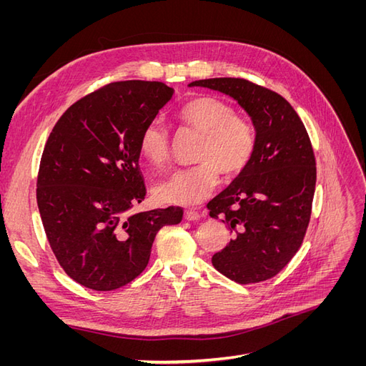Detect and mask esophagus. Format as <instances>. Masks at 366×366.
Segmentation results:
<instances>
[{
  "label": "esophagus",
  "mask_w": 366,
  "mask_h": 366,
  "mask_svg": "<svg viewBox=\"0 0 366 366\" xmlns=\"http://www.w3.org/2000/svg\"><path fill=\"white\" fill-rule=\"evenodd\" d=\"M198 218H200V214L195 212V210H192V209L184 210V219L186 221H197Z\"/></svg>",
  "instance_id": "obj_1"
}]
</instances>
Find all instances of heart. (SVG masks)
<instances>
[{
	"instance_id": "1",
	"label": "heart",
	"mask_w": 366,
	"mask_h": 366,
	"mask_svg": "<svg viewBox=\"0 0 366 366\" xmlns=\"http://www.w3.org/2000/svg\"><path fill=\"white\" fill-rule=\"evenodd\" d=\"M184 125L197 129L203 139L197 152V166L175 171L157 186V198L166 204L195 206L210 195L218 182L219 169L235 175L246 168L254 151V129L250 122L237 117L235 108L217 97H198L179 113ZM142 157L156 168L169 159V134L154 120L142 131Z\"/></svg>"
}]
</instances>
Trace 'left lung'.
<instances>
[{
  "label": "left lung",
  "mask_w": 366,
  "mask_h": 366,
  "mask_svg": "<svg viewBox=\"0 0 366 366\" xmlns=\"http://www.w3.org/2000/svg\"><path fill=\"white\" fill-rule=\"evenodd\" d=\"M189 86L230 96L254 128L250 162L207 203L209 215L223 217L232 234L212 257L214 267L238 284L270 280L301 247L312 215L316 162L307 129L282 96L246 79L214 77Z\"/></svg>",
  "instance_id": "8db88e82"
}]
</instances>
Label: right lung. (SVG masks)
<instances>
[{
  "label": "right lung",
  "mask_w": 366,
  "mask_h": 366,
  "mask_svg": "<svg viewBox=\"0 0 366 366\" xmlns=\"http://www.w3.org/2000/svg\"><path fill=\"white\" fill-rule=\"evenodd\" d=\"M172 94L163 82L108 84L73 104L50 132L36 183L39 214L61 267L86 289L109 292L137 278L157 232L183 218L174 206L132 212L147 195L140 134Z\"/></svg>",
  "instance_id": "add662e5"
}]
</instances>
